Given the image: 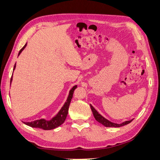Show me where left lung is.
Masks as SVG:
<instances>
[{"label":"left lung","mask_w":160,"mask_h":160,"mask_svg":"<svg viewBox=\"0 0 160 160\" xmlns=\"http://www.w3.org/2000/svg\"><path fill=\"white\" fill-rule=\"evenodd\" d=\"M90 108H91V109H92L93 115H94L95 120H97V122H98L99 123L102 124L103 125H104L106 127H120L126 125V124H129L131 122H132L133 120V119H132V120H129V121H125V122H124L121 123V124L114 123V122H110L108 120H107L106 118H105L103 117V116L101 115L100 113H98L97 110H96L94 108V107H93L91 105V104H90Z\"/></svg>","instance_id":"1"}]
</instances>
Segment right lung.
<instances>
[{
	"mask_svg": "<svg viewBox=\"0 0 160 160\" xmlns=\"http://www.w3.org/2000/svg\"><path fill=\"white\" fill-rule=\"evenodd\" d=\"M27 43H26L24 47L20 50L18 54V57L19 56L20 54L22 53V52L24 50L25 48L27 47ZM15 68H16V63L14 66L13 71H14ZM12 78L10 80V85L12 83ZM77 87L78 85H75L70 89L66 101L64 103V104H63L62 108H61V109L59 110V112H57V114L56 115H54L51 120H47L44 118H42V119H40V120H36L32 122H23L29 127H34V128L42 129L44 130H51V129L57 128V127H58L60 125H62V124L64 122L66 118L67 117L69 105H70V103L72 98L74 90L77 88Z\"/></svg>",
	"mask_w": 160,
	"mask_h": 160,
	"instance_id": "add662e5",
	"label": "right lung"
}]
</instances>
